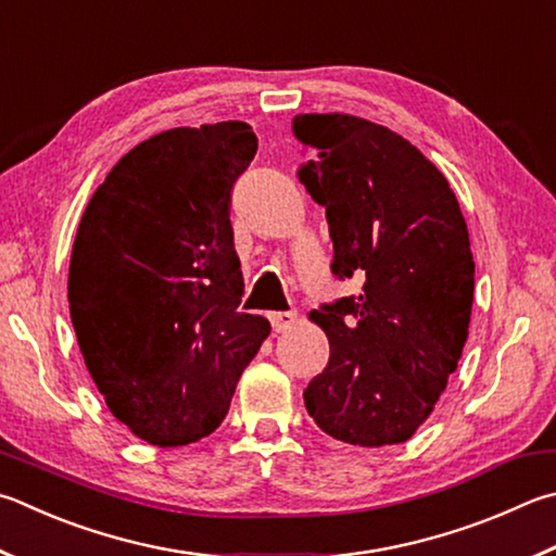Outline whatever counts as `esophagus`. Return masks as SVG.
Returning a JSON list of instances; mask_svg holds the SVG:
<instances>
[{
    "mask_svg": "<svg viewBox=\"0 0 556 556\" xmlns=\"http://www.w3.org/2000/svg\"><path fill=\"white\" fill-rule=\"evenodd\" d=\"M299 320V316L294 311H277V313H269V323H271V330L275 332H285L289 330L294 323Z\"/></svg>",
    "mask_w": 556,
    "mask_h": 556,
    "instance_id": "esophagus-1",
    "label": "esophagus"
}]
</instances>
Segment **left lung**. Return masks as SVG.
Returning <instances> with one entry per match:
<instances>
[{"label": "left lung", "mask_w": 556, "mask_h": 556, "mask_svg": "<svg viewBox=\"0 0 556 556\" xmlns=\"http://www.w3.org/2000/svg\"><path fill=\"white\" fill-rule=\"evenodd\" d=\"M313 160L299 169L326 206L332 275L359 296L311 311L330 359L304 391L308 416L357 447L406 442L430 418L469 336L473 257L447 177L391 128L350 114H299Z\"/></svg>", "instance_id": "1"}]
</instances>
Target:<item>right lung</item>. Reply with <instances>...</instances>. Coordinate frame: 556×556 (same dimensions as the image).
I'll use <instances>...</instances> for the list:
<instances>
[{"mask_svg":"<svg viewBox=\"0 0 556 556\" xmlns=\"http://www.w3.org/2000/svg\"><path fill=\"white\" fill-rule=\"evenodd\" d=\"M257 153L245 121L169 128L111 167L79 220L67 275L77 345L136 438L179 447L214 432L269 336L238 313L230 189Z\"/></svg>","mask_w":556,"mask_h":556,"instance_id":"1","label":"right lung"}]
</instances>
